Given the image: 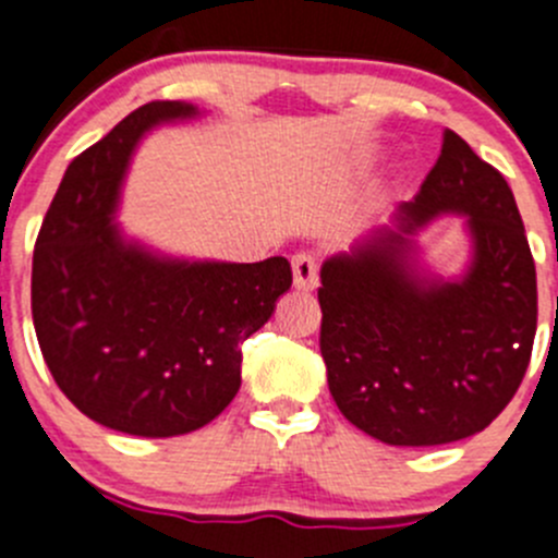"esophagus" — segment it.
<instances>
[{
  "label": "esophagus",
  "instance_id": "obj_1",
  "mask_svg": "<svg viewBox=\"0 0 558 558\" xmlns=\"http://www.w3.org/2000/svg\"><path fill=\"white\" fill-rule=\"evenodd\" d=\"M291 269H294V286L296 289H316L319 283V262L311 253H296L291 258Z\"/></svg>",
  "mask_w": 558,
  "mask_h": 558
}]
</instances>
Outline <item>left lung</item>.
<instances>
[{"instance_id": "obj_1", "label": "left lung", "mask_w": 558, "mask_h": 558, "mask_svg": "<svg viewBox=\"0 0 558 558\" xmlns=\"http://www.w3.org/2000/svg\"><path fill=\"white\" fill-rule=\"evenodd\" d=\"M444 210L469 217L474 264L457 284H429L403 233ZM397 222L322 267L327 385L343 418L383 444H454L490 426L523 383L537 269L509 184L451 129Z\"/></svg>"}]
</instances>
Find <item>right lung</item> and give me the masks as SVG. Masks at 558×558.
<instances>
[{
	"label": "right lung",
	"mask_w": 558,
	"mask_h": 558,
	"mask_svg": "<svg viewBox=\"0 0 558 558\" xmlns=\"http://www.w3.org/2000/svg\"><path fill=\"white\" fill-rule=\"evenodd\" d=\"M195 107L150 101L82 150L33 255V322L51 377L114 432L173 437L215 421L242 385V343L272 316L291 264L170 262L112 222L123 173L150 126Z\"/></svg>",
	"instance_id": "add662e5"
}]
</instances>
